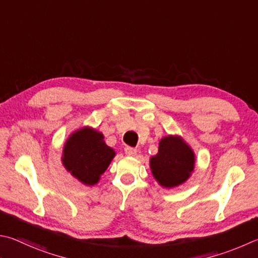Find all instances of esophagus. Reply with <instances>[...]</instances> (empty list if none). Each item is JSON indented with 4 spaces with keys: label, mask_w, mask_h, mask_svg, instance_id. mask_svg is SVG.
Wrapping results in <instances>:
<instances>
[{
    "label": "esophagus",
    "mask_w": 258,
    "mask_h": 258,
    "mask_svg": "<svg viewBox=\"0 0 258 258\" xmlns=\"http://www.w3.org/2000/svg\"><path fill=\"white\" fill-rule=\"evenodd\" d=\"M125 153L127 154V156H130V157H134L135 154L138 153V150L135 149V148H131V147H126L125 148Z\"/></svg>",
    "instance_id": "34e87169"
}]
</instances>
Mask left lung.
Masks as SVG:
<instances>
[{
    "label": "left lung",
    "instance_id": "left-lung-1",
    "mask_svg": "<svg viewBox=\"0 0 258 258\" xmlns=\"http://www.w3.org/2000/svg\"><path fill=\"white\" fill-rule=\"evenodd\" d=\"M150 168L159 185L174 188L194 171L195 153L179 135H168L159 142L158 153L150 158Z\"/></svg>",
    "mask_w": 258,
    "mask_h": 258
}]
</instances>
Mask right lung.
<instances>
[{"mask_svg": "<svg viewBox=\"0 0 258 258\" xmlns=\"http://www.w3.org/2000/svg\"><path fill=\"white\" fill-rule=\"evenodd\" d=\"M104 134L84 126L74 131L64 144L62 163L65 169L87 186L96 185L115 157Z\"/></svg>", "mask_w": 258, "mask_h": 258, "instance_id": "obj_1", "label": "right lung"}]
</instances>
